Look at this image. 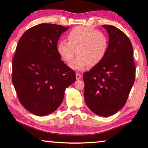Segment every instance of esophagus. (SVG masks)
<instances>
[{"label": "esophagus", "mask_w": 148, "mask_h": 148, "mask_svg": "<svg viewBox=\"0 0 148 148\" xmlns=\"http://www.w3.org/2000/svg\"><path fill=\"white\" fill-rule=\"evenodd\" d=\"M81 76H81V74H79V73H76V78L77 80L80 79Z\"/></svg>", "instance_id": "34e87169"}]
</instances>
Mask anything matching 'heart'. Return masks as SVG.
<instances>
[{"label":"heart","mask_w":148,"mask_h":148,"mask_svg":"<svg viewBox=\"0 0 148 148\" xmlns=\"http://www.w3.org/2000/svg\"><path fill=\"white\" fill-rule=\"evenodd\" d=\"M68 41L62 40L57 45V52L63 60L70 62L76 53L77 56L69 66L82 71L89 65L94 67L104 59L109 47L108 36L91 27L78 26L67 34Z\"/></svg>","instance_id":"obj_1"}]
</instances>
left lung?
<instances>
[{
  "instance_id": "left-lung-1",
  "label": "left lung",
  "mask_w": 148,
  "mask_h": 148,
  "mask_svg": "<svg viewBox=\"0 0 148 148\" xmlns=\"http://www.w3.org/2000/svg\"><path fill=\"white\" fill-rule=\"evenodd\" d=\"M109 47L104 59L83 74L84 96L95 114L112 116L126 103L136 77L132 45L128 37L112 25H103Z\"/></svg>"
}]
</instances>
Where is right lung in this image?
<instances>
[{"mask_svg":"<svg viewBox=\"0 0 148 148\" xmlns=\"http://www.w3.org/2000/svg\"><path fill=\"white\" fill-rule=\"evenodd\" d=\"M69 28L37 25L27 30L17 45L12 81L22 106L35 115L46 116L56 111L65 89L76 81L75 72L57 52L60 36Z\"/></svg>","mask_w":148,"mask_h":148,"instance_id":"right-lung-1","label":"right lung"}]
</instances>
